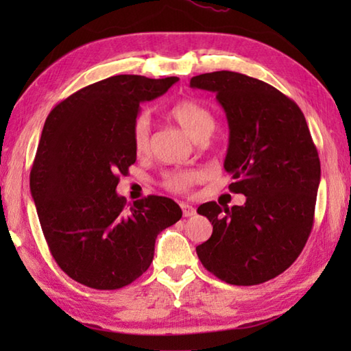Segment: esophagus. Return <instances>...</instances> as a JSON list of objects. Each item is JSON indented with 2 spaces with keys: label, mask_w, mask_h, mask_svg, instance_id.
Masks as SVG:
<instances>
[{
  "label": "esophagus",
  "mask_w": 351,
  "mask_h": 351,
  "mask_svg": "<svg viewBox=\"0 0 351 351\" xmlns=\"http://www.w3.org/2000/svg\"><path fill=\"white\" fill-rule=\"evenodd\" d=\"M181 209H182V215L184 217H193L197 210H195L193 206L186 204V203H181Z\"/></svg>",
  "instance_id": "34e87169"
}]
</instances>
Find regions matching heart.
Returning <instances> with one entry per match:
<instances>
[{
  "instance_id": "heart-1",
  "label": "heart",
  "mask_w": 351,
  "mask_h": 351,
  "mask_svg": "<svg viewBox=\"0 0 351 351\" xmlns=\"http://www.w3.org/2000/svg\"><path fill=\"white\" fill-rule=\"evenodd\" d=\"M169 116L186 130L193 139L201 141L209 136L215 128V117L206 105L198 100L184 97L169 108ZM132 144L136 154H145L150 148V121L147 114H139L132 127ZM199 180L197 170L169 171L162 178V186L175 193H186Z\"/></svg>"
}]
</instances>
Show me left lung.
Wrapping results in <instances>:
<instances>
[{
  "mask_svg": "<svg viewBox=\"0 0 351 351\" xmlns=\"http://www.w3.org/2000/svg\"><path fill=\"white\" fill-rule=\"evenodd\" d=\"M190 86L217 94L229 123V190L246 197L230 209L198 207L213 226L198 258L226 283L268 282L294 263L313 229L320 161L305 116L274 86L232 71L195 75Z\"/></svg>",
  "mask_w": 351,
  "mask_h": 351,
  "instance_id": "obj_1",
  "label": "left lung"
}]
</instances>
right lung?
I'll return each mask as SVG.
<instances>
[{
    "label": "right lung",
    "mask_w": 351,
    "mask_h": 351,
    "mask_svg": "<svg viewBox=\"0 0 351 351\" xmlns=\"http://www.w3.org/2000/svg\"><path fill=\"white\" fill-rule=\"evenodd\" d=\"M178 77L112 75L82 88L47 116L31 170L41 230L63 272L85 287L119 289L148 269L159 232L182 217L148 195L127 207L119 176L136 162L132 127L141 104Z\"/></svg>",
    "instance_id": "right-lung-1"
}]
</instances>
